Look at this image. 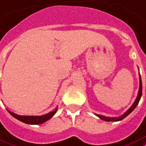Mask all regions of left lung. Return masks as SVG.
<instances>
[{
  "instance_id": "8db88e82",
  "label": "left lung",
  "mask_w": 146,
  "mask_h": 146,
  "mask_svg": "<svg viewBox=\"0 0 146 146\" xmlns=\"http://www.w3.org/2000/svg\"><path fill=\"white\" fill-rule=\"evenodd\" d=\"M142 79H141V76H140L139 74V93H138V96L136 99H135V102L134 103L132 104V106L129 109V110L125 112L123 115H122L119 117H106L104 115H97L98 117L100 118L101 119L104 120V121H107V122H110V121H112V122H117V121H120V120L123 119L124 118H125L128 115H129L130 113H132L133 110H135V108L137 106V105L139 104V102L140 99L142 97Z\"/></svg>"
}]
</instances>
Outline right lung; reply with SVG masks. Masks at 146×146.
Masks as SVG:
<instances>
[{
    "mask_svg": "<svg viewBox=\"0 0 146 146\" xmlns=\"http://www.w3.org/2000/svg\"><path fill=\"white\" fill-rule=\"evenodd\" d=\"M8 111V113L11 114L12 116H14L15 119L20 120L21 122H24L26 124H30V125H38V124H42L43 122H46L47 120H49L50 118H52L56 113V112L57 111V106L55 110H53L50 113L45 114L43 115H20L15 113H12L11 111Z\"/></svg>",
    "mask_w": 146,
    "mask_h": 146,
    "instance_id": "right-lung-1",
    "label": "right lung"
}]
</instances>
